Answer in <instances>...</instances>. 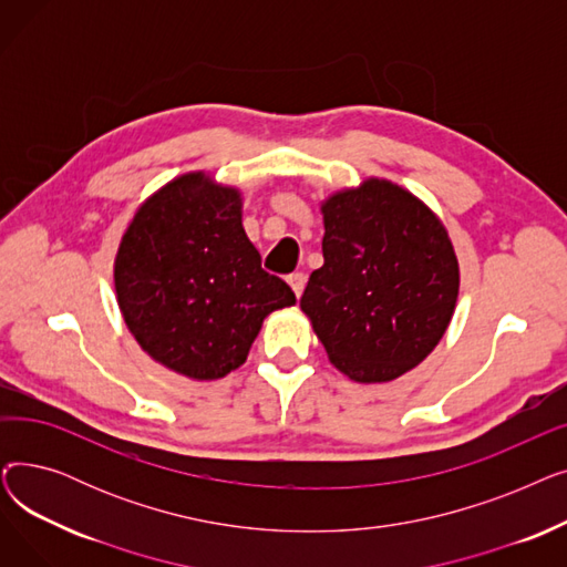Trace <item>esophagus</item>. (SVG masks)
I'll return each instance as SVG.
<instances>
[{
	"label": "esophagus",
	"instance_id": "esophagus-1",
	"mask_svg": "<svg viewBox=\"0 0 567 567\" xmlns=\"http://www.w3.org/2000/svg\"><path fill=\"white\" fill-rule=\"evenodd\" d=\"M287 282H289L291 291L296 293V299H299V296H301L303 289H306V276H303V274H291V276L287 278Z\"/></svg>",
	"mask_w": 567,
	"mask_h": 567
}]
</instances>
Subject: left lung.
Listing matches in <instances>:
<instances>
[{
	"label": "left lung",
	"mask_w": 567,
	"mask_h": 567,
	"mask_svg": "<svg viewBox=\"0 0 567 567\" xmlns=\"http://www.w3.org/2000/svg\"><path fill=\"white\" fill-rule=\"evenodd\" d=\"M323 266L301 310L329 361L355 383L421 365L449 331L460 261L449 229L411 190L368 176L319 204Z\"/></svg>",
	"instance_id": "1"
}]
</instances>
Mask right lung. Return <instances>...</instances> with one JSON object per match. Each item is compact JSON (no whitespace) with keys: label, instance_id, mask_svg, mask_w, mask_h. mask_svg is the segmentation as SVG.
<instances>
[{"label":"right lung","instance_id":"right-lung-1","mask_svg":"<svg viewBox=\"0 0 567 567\" xmlns=\"http://www.w3.org/2000/svg\"><path fill=\"white\" fill-rule=\"evenodd\" d=\"M244 229V195L206 169L148 195L114 255V291L135 342L195 381L238 370L264 319L296 303L261 268Z\"/></svg>","mask_w":567,"mask_h":567}]
</instances>
